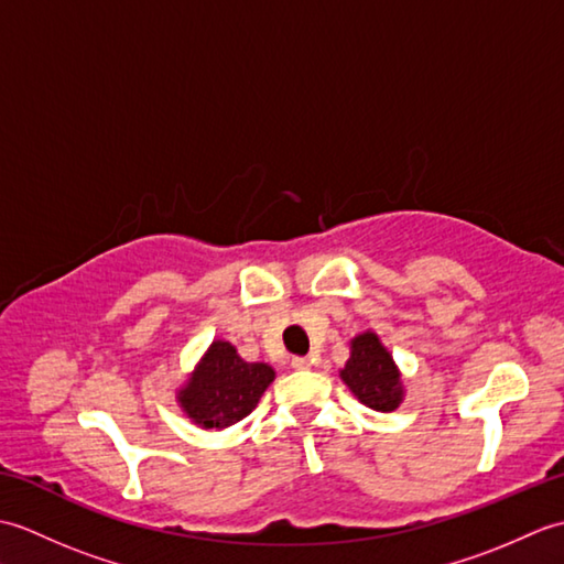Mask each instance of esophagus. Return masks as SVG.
<instances>
[{
  "instance_id": "34e87169",
  "label": "esophagus",
  "mask_w": 564,
  "mask_h": 564,
  "mask_svg": "<svg viewBox=\"0 0 564 564\" xmlns=\"http://www.w3.org/2000/svg\"><path fill=\"white\" fill-rule=\"evenodd\" d=\"M291 366H293L295 370H310V366H313V361H310L307 356H295L293 361H291Z\"/></svg>"
}]
</instances>
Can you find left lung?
<instances>
[{
  "label": "left lung",
  "mask_w": 564,
  "mask_h": 564,
  "mask_svg": "<svg viewBox=\"0 0 564 564\" xmlns=\"http://www.w3.org/2000/svg\"><path fill=\"white\" fill-rule=\"evenodd\" d=\"M339 376L358 402L376 412L398 410L404 398L400 370L376 332H364L351 339V356Z\"/></svg>",
  "instance_id": "1"
}]
</instances>
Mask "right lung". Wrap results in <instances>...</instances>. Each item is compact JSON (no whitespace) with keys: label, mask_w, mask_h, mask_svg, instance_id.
I'll list each match as a JSON object with an SVG mask.
<instances>
[{"label":"right lung","mask_w":564,"mask_h":564,"mask_svg":"<svg viewBox=\"0 0 564 564\" xmlns=\"http://www.w3.org/2000/svg\"><path fill=\"white\" fill-rule=\"evenodd\" d=\"M273 378L269 364H249L230 341L215 339L176 400L191 422L220 431L251 414Z\"/></svg>","instance_id":"right-lung-1"}]
</instances>
